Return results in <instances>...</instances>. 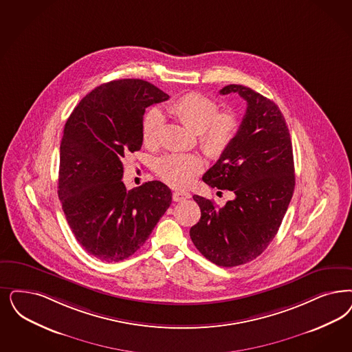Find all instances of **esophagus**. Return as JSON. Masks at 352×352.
I'll return each instance as SVG.
<instances>
[{"mask_svg": "<svg viewBox=\"0 0 352 352\" xmlns=\"http://www.w3.org/2000/svg\"><path fill=\"white\" fill-rule=\"evenodd\" d=\"M190 197H191V194H188L186 191H175V192H173V200L174 201H184V200H187Z\"/></svg>", "mask_w": 352, "mask_h": 352, "instance_id": "obj_1", "label": "esophagus"}]
</instances>
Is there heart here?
<instances>
[{
    "instance_id": "b5f03b06",
    "label": "heart",
    "mask_w": 352,
    "mask_h": 352,
    "mask_svg": "<svg viewBox=\"0 0 352 352\" xmlns=\"http://www.w3.org/2000/svg\"><path fill=\"white\" fill-rule=\"evenodd\" d=\"M166 113L177 118L192 133L208 157L219 158L226 153L239 131V121L231 111H219V104L199 92H188L166 107ZM165 124L164 116L149 110L143 120L142 136L148 148L160 144ZM203 170V161L196 155L169 153L156 161L158 177L173 187L183 188L194 182Z\"/></svg>"
}]
</instances>
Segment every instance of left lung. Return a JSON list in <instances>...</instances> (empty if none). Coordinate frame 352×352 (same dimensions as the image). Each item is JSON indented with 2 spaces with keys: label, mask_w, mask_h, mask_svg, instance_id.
<instances>
[{
  "label": "left lung",
  "mask_w": 352,
  "mask_h": 352,
  "mask_svg": "<svg viewBox=\"0 0 352 352\" xmlns=\"http://www.w3.org/2000/svg\"><path fill=\"white\" fill-rule=\"evenodd\" d=\"M221 95L238 94L247 110L230 148L203 175L235 199L223 206L194 195L201 217L190 230L200 254L219 267L242 265L261 255L276 236L295 187L290 133L278 107L241 85Z\"/></svg>",
  "instance_id": "8db88e82"
}]
</instances>
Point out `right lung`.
Here are the masks:
<instances>
[{
	"label": "right lung",
	"instance_id": "obj_1",
	"mask_svg": "<svg viewBox=\"0 0 352 352\" xmlns=\"http://www.w3.org/2000/svg\"><path fill=\"white\" fill-rule=\"evenodd\" d=\"M168 98L142 79L113 80L83 97L65 124L58 197L76 241L101 261L133 255L171 204L160 181L130 191L122 182L123 158L143 144L146 108Z\"/></svg>",
	"mask_w": 352,
	"mask_h": 352
}]
</instances>
